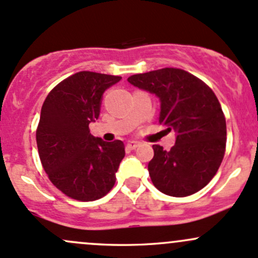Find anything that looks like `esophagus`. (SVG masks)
I'll list each match as a JSON object with an SVG mask.
<instances>
[{"label":"esophagus","mask_w":258,"mask_h":258,"mask_svg":"<svg viewBox=\"0 0 258 258\" xmlns=\"http://www.w3.org/2000/svg\"><path fill=\"white\" fill-rule=\"evenodd\" d=\"M138 146H140V143L136 142V141H131V142L127 143L126 148H127V150H130V151H134V150H136Z\"/></svg>","instance_id":"obj_1"}]
</instances>
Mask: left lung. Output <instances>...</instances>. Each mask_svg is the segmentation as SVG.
<instances>
[{"instance_id":"1","label":"left lung","mask_w":258,"mask_h":258,"mask_svg":"<svg viewBox=\"0 0 258 258\" xmlns=\"http://www.w3.org/2000/svg\"><path fill=\"white\" fill-rule=\"evenodd\" d=\"M127 80L159 97V123L177 134L170 151L153 146L154 157L148 163L153 185L177 198L199 191L216 174L226 148V120L216 95L204 81L178 68Z\"/></svg>"}]
</instances>
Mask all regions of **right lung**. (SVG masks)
<instances>
[{"label":"right lung","mask_w":258,"mask_h":258,"mask_svg":"<svg viewBox=\"0 0 258 258\" xmlns=\"http://www.w3.org/2000/svg\"><path fill=\"white\" fill-rule=\"evenodd\" d=\"M121 77L79 72L58 84L45 97L36 138L40 162L53 185L79 202H94L113 188L124 157L120 140L105 142L90 134L101 96Z\"/></svg>","instance_id":"right-lung-1"}]
</instances>
